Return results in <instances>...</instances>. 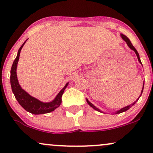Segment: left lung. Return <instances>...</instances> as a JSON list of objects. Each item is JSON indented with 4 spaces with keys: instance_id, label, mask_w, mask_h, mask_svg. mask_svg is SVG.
I'll list each match as a JSON object with an SVG mask.
<instances>
[{
    "instance_id": "obj_1",
    "label": "left lung",
    "mask_w": 153,
    "mask_h": 153,
    "mask_svg": "<svg viewBox=\"0 0 153 153\" xmlns=\"http://www.w3.org/2000/svg\"><path fill=\"white\" fill-rule=\"evenodd\" d=\"M121 36H122V38L123 39H124V41H125V42H126V43H127V45H128V46H129V48H130V49H131V50H133V51H134V52H135V54H136L137 57V59H138V61H139V62H140V64H142V62H141V60H140V55H139V53H138V52H137V50H136V49H135V48H134V46H133V45H132V44H131V43L130 40H129V39H128V38L127 37V36H125V35H124V34H121ZM143 88H144V83H143V89H142V92H141V95H142V94H143ZM141 95H140V96H141ZM140 97H139V98H138V99H140ZM138 99H137V101H135V102H134V103H131V105H129V106H126V107H124V108H121V109H120V110L117 111V112H115V114H120V113H122V112H124V111H127L128 109H129V108H131V106H133V105H134V103L137 102V101H138ZM86 101H87V103H88V104H89V105H90V106H91V107H92V108H94V109H95V110L98 111H99V112H102V111H101V110H100V109H99V108H96V106H94V104H93V103H91L90 102V101H88V99H86Z\"/></svg>"
}]
</instances>
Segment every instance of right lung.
Masks as SVG:
<instances>
[{
	"label": "right lung",
	"instance_id": "right-lung-1",
	"mask_svg": "<svg viewBox=\"0 0 153 153\" xmlns=\"http://www.w3.org/2000/svg\"><path fill=\"white\" fill-rule=\"evenodd\" d=\"M26 42L19 48L18 54H17L15 60L13 61V65H12L11 67V70H10V78L12 91H13L15 98L18 101L19 104L27 111L30 112L33 114H42L50 113V112L53 111L57 107L60 106L61 103H62V96L63 93H64L65 89L68 85V82H67L65 87L59 91V94L57 95V96H56L55 99L53 101L47 103L42 102L39 100L35 99L34 97H33L28 93H26L24 89H22L21 85H19L18 79H17L16 68L19 59V56H20L21 50H22V47H24Z\"/></svg>",
	"mask_w": 153,
	"mask_h": 153
}]
</instances>
